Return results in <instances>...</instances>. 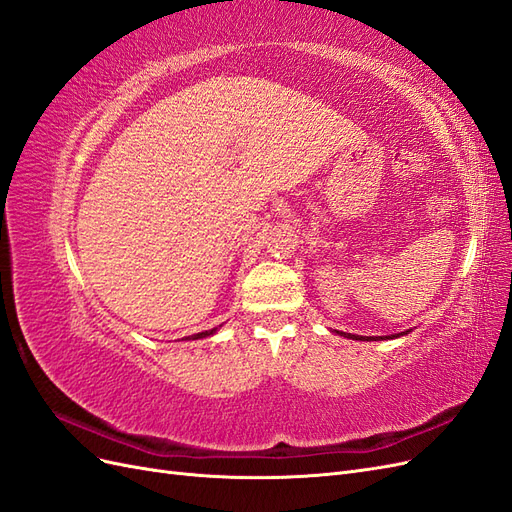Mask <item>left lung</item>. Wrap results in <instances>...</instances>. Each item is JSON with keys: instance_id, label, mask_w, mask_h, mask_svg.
Masks as SVG:
<instances>
[{"instance_id": "left-lung-1", "label": "left lung", "mask_w": 512, "mask_h": 512, "mask_svg": "<svg viewBox=\"0 0 512 512\" xmlns=\"http://www.w3.org/2000/svg\"><path fill=\"white\" fill-rule=\"evenodd\" d=\"M412 329H408V331H404V333H395V335H386V339H393V337H401V335H408ZM333 333H337V335H344V337H348V339H361V342H376V339H384V335L380 337H365V335H352V333H344V331H337V329H333Z\"/></svg>"}]
</instances>
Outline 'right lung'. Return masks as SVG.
<instances>
[{
  "label": "right lung",
  "instance_id": "add662e5",
  "mask_svg": "<svg viewBox=\"0 0 512 512\" xmlns=\"http://www.w3.org/2000/svg\"><path fill=\"white\" fill-rule=\"evenodd\" d=\"M222 327V324H220ZM215 331H218V327H213L211 331H203V333H196V335H188V337H183V339H203V337H209V335H213Z\"/></svg>",
  "mask_w": 512,
  "mask_h": 512
}]
</instances>
